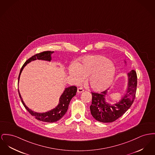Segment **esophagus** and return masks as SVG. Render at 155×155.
<instances>
[{
	"label": "esophagus",
	"instance_id": "34e87169",
	"mask_svg": "<svg viewBox=\"0 0 155 155\" xmlns=\"http://www.w3.org/2000/svg\"><path fill=\"white\" fill-rule=\"evenodd\" d=\"M84 91V90L82 89V88H78V90H77V92H78V93H81V92H82Z\"/></svg>",
	"mask_w": 155,
	"mask_h": 155
}]
</instances>
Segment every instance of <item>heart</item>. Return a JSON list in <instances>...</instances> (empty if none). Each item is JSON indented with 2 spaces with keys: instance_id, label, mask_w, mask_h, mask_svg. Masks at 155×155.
Segmentation results:
<instances>
[{
  "instance_id": "obj_1",
  "label": "heart",
  "mask_w": 155,
  "mask_h": 155,
  "mask_svg": "<svg viewBox=\"0 0 155 155\" xmlns=\"http://www.w3.org/2000/svg\"><path fill=\"white\" fill-rule=\"evenodd\" d=\"M68 72L75 84H80L87 77V83L91 89L102 91L108 88L113 81L115 67L107 57L94 55L82 58L80 63L70 68Z\"/></svg>"
}]
</instances>
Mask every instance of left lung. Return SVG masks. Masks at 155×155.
Here are the masks:
<instances>
[{"mask_svg": "<svg viewBox=\"0 0 155 155\" xmlns=\"http://www.w3.org/2000/svg\"><path fill=\"white\" fill-rule=\"evenodd\" d=\"M124 63L127 65L125 60ZM127 84L126 92L116 103L112 104L107 101L105 97L108 94V90L100 94L92 92V104L90 108L94 118L103 123L112 122L122 116L131 107L137 91V73L132 70L127 73Z\"/></svg>", "mask_w": 155, "mask_h": 155, "instance_id": "left-lung-1", "label": "left lung"}]
</instances>
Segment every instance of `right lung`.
Returning <instances> with one entry per match:
<instances>
[{
    "instance_id": "add662e5",
    "label": "right lung",
    "mask_w": 155,
    "mask_h": 155,
    "mask_svg": "<svg viewBox=\"0 0 155 155\" xmlns=\"http://www.w3.org/2000/svg\"><path fill=\"white\" fill-rule=\"evenodd\" d=\"M53 53H54V51H43L42 53L35 55L32 56L31 58H30L29 59H28V60L25 63V64H23V65L22 66L20 70L19 76H18V83L19 82L21 73L22 72L23 68L26 66L27 64L30 63L33 61L37 60H43V61H47L50 62L52 60L51 54ZM18 91L19 97L21 101L22 104H23L25 108L28 110V112L33 117H34L36 119L40 121L48 122V123H53V122H57L60 119L62 118V117L65 114V113L67 111V109L68 108V106L70 101L73 97L76 95L77 88L75 86H71V87L65 88L64 89L63 92L62 93L60 97L58 104L54 108L48 110L45 112H37L30 109L26 105L25 103L24 102L21 97L19 90Z\"/></svg>"
}]
</instances>
